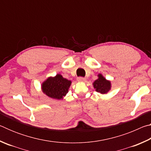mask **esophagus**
<instances>
[{
	"instance_id": "1",
	"label": "esophagus",
	"mask_w": 151,
	"mask_h": 151,
	"mask_svg": "<svg viewBox=\"0 0 151 151\" xmlns=\"http://www.w3.org/2000/svg\"><path fill=\"white\" fill-rule=\"evenodd\" d=\"M77 81L78 82H85L86 81V79L84 77H78L77 78Z\"/></svg>"
}]
</instances>
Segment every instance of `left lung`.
I'll use <instances>...</instances> for the list:
<instances>
[{"label":"left lung","mask_w":151,"mask_h":151,"mask_svg":"<svg viewBox=\"0 0 151 151\" xmlns=\"http://www.w3.org/2000/svg\"><path fill=\"white\" fill-rule=\"evenodd\" d=\"M93 85L96 91L101 94H106L111 88V81H107L101 74H99L98 79L94 82Z\"/></svg>","instance_id":"left-lung-1"}]
</instances>
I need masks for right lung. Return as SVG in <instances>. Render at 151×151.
I'll list each match as a JSON object with an SVG mask.
<instances>
[{
  "mask_svg": "<svg viewBox=\"0 0 151 151\" xmlns=\"http://www.w3.org/2000/svg\"><path fill=\"white\" fill-rule=\"evenodd\" d=\"M71 85V81L57 74L54 77L50 76L42 83V91L50 98L60 100L63 99Z\"/></svg>",
  "mask_w": 151,
  "mask_h": 151,
  "instance_id": "add662e5",
  "label": "right lung"
}]
</instances>
